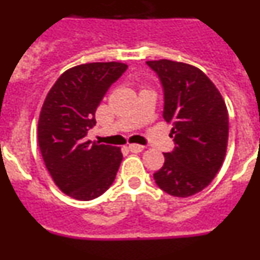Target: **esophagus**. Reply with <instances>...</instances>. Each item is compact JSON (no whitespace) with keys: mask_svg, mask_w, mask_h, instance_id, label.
Here are the masks:
<instances>
[{"mask_svg":"<svg viewBox=\"0 0 260 260\" xmlns=\"http://www.w3.org/2000/svg\"><path fill=\"white\" fill-rule=\"evenodd\" d=\"M128 150L132 152H142L144 150V147L141 144H128Z\"/></svg>","mask_w":260,"mask_h":260,"instance_id":"34e87169","label":"esophagus"}]
</instances>
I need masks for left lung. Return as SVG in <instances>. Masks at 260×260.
Segmentation results:
<instances>
[{"label":"left lung","instance_id":"left-lung-1","mask_svg":"<svg viewBox=\"0 0 260 260\" xmlns=\"http://www.w3.org/2000/svg\"><path fill=\"white\" fill-rule=\"evenodd\" d=\"M164 92L162 117L172 123L174 148L164 153L156 185L173 197L202 191L215 178L228 144V110L210 78L195 66L169 59L147 61Z\"/></svg>","mask_w":260,"mask_h":260}]
</instances>
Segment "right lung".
Segmentation results:
<instances>
[{
  "label": "right lung",
  "instance_id": "add662e5",
  "mask_svg": "<svg viewBox=\"0 0 260 260\" xmlns=\"http://www.w3.org/2000/svg\"><path fill=\"white\" fill-rule=\"evenodd\" d=\"M126 69L119 62L75 66L57 79L45 98L39 117V147L54 183L71 198H98L116 178L121 150L91 143L86 137L96 125L95 112L103 98Z\"/></svg>",
  "mask_w": 260,
  "mask_h": 260
}]
</instances>
